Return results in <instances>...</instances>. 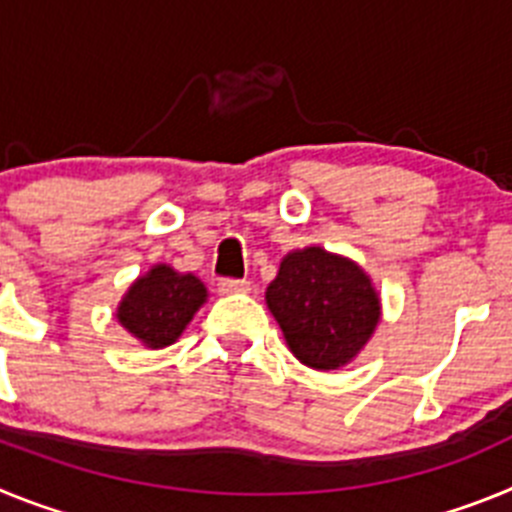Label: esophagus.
Instances as JSON below:
<instances>
[{
	"label": "esophagus",
	"mask_w": 512,
	"mask_h": 512,
	"mask_svg": "<svg viewBox=\"0 0 512 512\" xmlns=\"http://www.w3.org/2000/svg\"><path fill=\"white\" fill-rule=\"evenodd\" d=\"M217 289H220L223 295H233V292H248V289H251V282H246V279H220V282H217Z\"/></svg>",
	"instance_id": "esophagus-1"
}]
</instances>
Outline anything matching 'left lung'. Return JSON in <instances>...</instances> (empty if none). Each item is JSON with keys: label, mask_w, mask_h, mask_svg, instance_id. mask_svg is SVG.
<instances>
[{"label": "left lung", "mask_w": 512, "mask_h": 512, "mask_svg": "<svg viewBox=\"0 0 512 512\" xmlns=\"http://www.w3.org/2000/svg\"><path fill=\"white\" fill-rule=\"evenodd\" d=\"M292 354L312 369H338L359 354L379 323V297L354 261L318 246L284 256L266 289Z\"/></svg>", "instance_id": "8db88e82"}]
</instances>
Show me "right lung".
I'll return each mask as SVG.
<instances>
[{
    "label": "right lung",
    "instance_id": "right-lung-1",
    "mask_svg": "<svg viewBox=\"0 0 512 512\" xmlns=\"http://www.w3.org/2000/svg\"><path fill=\"white\" fill-rule=\"evenodd\" d=\"M205 297L207 289L200 279L158 264L122 297L117 320L148 348H164L182 336Z\"/></svg>",
    "mask_w": 512,
    "mask_h": 512
}]
</instances>
